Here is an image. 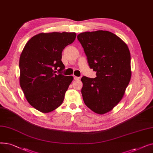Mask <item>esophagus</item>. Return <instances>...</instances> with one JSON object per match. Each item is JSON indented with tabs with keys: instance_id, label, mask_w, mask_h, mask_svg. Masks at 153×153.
<instances>
[{
	"instance_id": "1",
	"label": "esophagus",
	"mask_w": 153,
	"mask_h": 153,
	"mask_svg": "<svg viewBox=\"0 0 153 153\" xmlns=\"http://www.w3.org/2000/svg\"><path fill=\"white\" fill-rule=\"evenodd\" d=\"M74 79L75 80H79L80 79V77H77V76H74Z\"/></svg>"
}]
</instances>
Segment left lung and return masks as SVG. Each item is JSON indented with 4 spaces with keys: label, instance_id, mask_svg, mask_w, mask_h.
<instances>
[{
    "label": "left lung",
    "instance_id": "left-lung-1",
    "mask_svg": "<svg viewBox=\"0 0 153 153\" xmlns=\"http://www.w3.org/2000/svg\"><path fill=\"white\" fill-rule=\"evenodd\" d=\"M77 38L97 76L81 78L84 102L95 113L105 114L121 100L130 82L129 49L118 36L108 31H87Z\"/></svg>",
    "mask_w": 153,
    "mask_h": 153
}]
</instances>
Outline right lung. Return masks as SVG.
<instances>
[{
	"label": "right lung",
	"instance_id": "add662e5",
	"mask_svg": "<svg viewBox=\"0 0 153 153\" xmlns=\"http://www.w3.org/2000/svg\"><path fill=\"white\" fill-rule=\"evenodd\" d=\"M76 33L53 32L32 37L20 55V84L30 105L47 113L59 107L72 76L62 74L65 69L62 52L74 41Z\"/></svg>",
	"mask_w": 153,
	"mask_h": 153
}]
</instances>
